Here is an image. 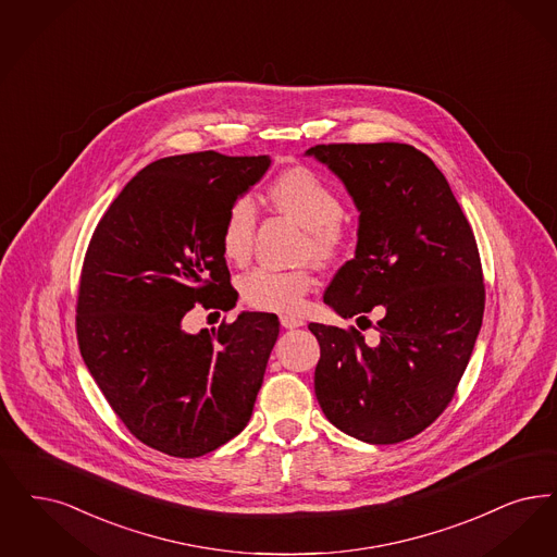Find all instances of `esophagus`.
I'll return each mask as SVG.
<instances>
[{"label":"esophagus","mask_w":557,"mask_h":557,"mask_svg":"<svg viewBox=\"0 0 557 557\" xmlns=\"http://www.w3.org/2000/svg\"><path fill=\"white\" fill-rule=\"evenodd\" d=\"M280 323H282V327H286V330H296V327H302V325H305V319H302V317H296V314H282V317H280Z\"/></svg>","instance_id":"obj_1"}]
</instances>
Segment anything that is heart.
Wrapping results in <instances>:
<instances>
[{
	"instance_id": "heart-1",
	"label": "heart",
	"mask_w": 557,
	"mask_h": 557,
	"mask_svg": "<svg viewBox=\"0 0 557 557\" xmlns=\"http://www.w3.org/2000/svg\"><path fill=\"white\" fill-rule=\"evenodd\" d=\"M271 205L307 230L305 255L321 263L334 261L346 245L342 225L344 205L334 188L307 168H292L269 186ZM257 213L250 200H236L222 223L220 245L230 263H245L252 248ZM312 286L307 269L277 271L257 268L240 277L238 289L250 309L265 312L298 311Z\"/></svg>"
}]
</instances>
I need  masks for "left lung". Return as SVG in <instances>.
I'll list each match as a JSON object with an SVG mask.
<instances>
[{
  "label": "left lung",
  "mask_w": 557,
  "mask_h": 557,
  "mask_svg": "<svg viewBox=\"0 0 557 557\" xmlns=\"http://www.w3.org/2000/svg\"><path fill=\"white\" fill-rule=\"evenodd\" d=\"M305 156L344 182L360 213L355 259L323 302L344 319L381 314L371 344L355 327L309 325L321 346L314 394L350 437L398 444L444 412L465 375L485 311L476 240L444 174L410 145H314Z\"/></svg>",
  "instance_id": "obj_1"
}]
</instances>
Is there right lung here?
<instances>
[{"mask_svg":"<svg viewBox=\"0 0 557 557\" xmlns=\"http://www.w3.org/2000/svg\"><path fill=\"white\" fill-rule=\"evenodd\" d=\"M269 165V156L215 151L153 161L90 238L76 305L81 355L120 421L168 456L209 454L250 421L277 317L245 311L199 334L182 319L197 302L234 309L223 218Z\"/></svg>","mask_w":557,"mask_h":557,"instance_id":"obj_1","label":"right lung"}]
</instances>
